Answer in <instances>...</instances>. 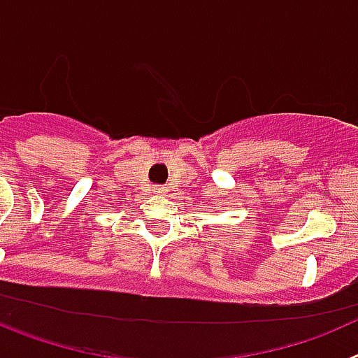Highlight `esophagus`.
I'll use <instances>...</instances> for the list:
<instances>
[{
    "label": "esophagus",
    "instance_id": "esophagus-1",
    "mask_svg": "<svg viewBox=\"0 0 358 358\" xmlns=\"http://www.w3.org/2000/svg\"><path fill=\"white\" fill-rule=\"evenodd\" d=\"M152 192H154L156 195H163V194H166V186H161V185L152 186Z\"/></svg>",
    "mask_w": 358,
    "mask_h": 358
}]
</instances>
